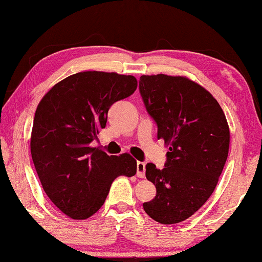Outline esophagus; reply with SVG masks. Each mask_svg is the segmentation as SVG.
I'll list each match as a JSON object with an SVG mask.
<instances>
[{
  "instance_id": "1",
  "label": "esophagus",
  "mask_w": 262,
  "mask_h": 262,
  "mask_svg": "<svg viewBox=\"0 0 262 262\" xmlns=\"http://www.w3.org/2000/svg\"><path fill=\"white\" fill-rule=\"evenodd\" d=\"M144 172H146V163L144 162H138L136 163V175L140 178H143Z\"/></svg>"
}]
</instances>
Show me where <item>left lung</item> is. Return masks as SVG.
<instances>
[{
  "label": "left lung",
  "instance_id": "8db88e82",
  "mask_svg": "<svg viewBox=\"0 0 262 262\" xmlns=\"http://www.w3.org/2000/svg\"><path fill=\"white\" fill-rule=\"evenodd\" d=\"M139 89L157 139L169 144L163 169L146 165L156 196L143 209L161 224L181 223L205 204L218 183L230 146L225 114L210 92L188 78L141 76Z\"/></svg>",
  "mask_w": 262,
  "mask_h": 262
}]
</instances>
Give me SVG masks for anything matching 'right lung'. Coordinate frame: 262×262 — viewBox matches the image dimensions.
I'll return each instance as SVG.
<instances>
[{"instance_id": "right-lung-1", "label": "right lung", "mask_w": 262, "mask_h": 262, "mask_svg": "<svg viewBox=\"0 0 262 262\" xmlns=\"http://www.w3.org/2000/svg\"><path fill=\"white\" fill-rule=\"evenodd\" d=\"M136 87L133 76L79 72L53 86L37 107L32 161L45 193L72 219L93 215L116 177L136 173L129 154L110 156L90 146L106 127L111 106L130 97Z\"/></svg>"}]
</instances>
